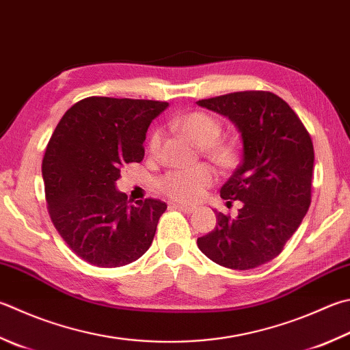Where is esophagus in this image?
<instances>
[{
  "mask_svg": "<svg viewBox=\"0 0 350 350\" xmlns=\"http://www.w3.org/2000/svg\"><path fill=\"white\" fill-rule=\"evenodd\" d=\"M170 207H174L176 210H180L183 213H193L195 207L193 206H186V204H170Z\"/></svg>",
  "mask_w": 350,
  "mask_h": 350,
  "instance_id": "1",
  "label": "esophagus"
}]
</instances>
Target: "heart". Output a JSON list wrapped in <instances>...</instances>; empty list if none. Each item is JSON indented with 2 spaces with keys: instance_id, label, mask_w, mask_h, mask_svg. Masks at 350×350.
Segmentation results:
<instances>
[{
  "instance_id": "b5f03b06",
  "label": "heart",
  "mask_w": 350,
  "mask_h": 350,
  "mask_svg": "<svg viewBox=\"0 0 350 350\" xmlns=\"http://www.w3.org/2000/svg\"><path fill=\"white\" fill-rule=\"evenodd\" d=\"M175 126L200 146H204V152L219 166L228 167L236 161L237 150L233 144L217 142L221 135V124L213 116L202 111H195L175 120ZM160 142L161 135L155 131L148 143L149 152L155 154L160 148ZM215 181L216 174L212 167L207 164H195V166L169 170L166 175L161 176L158 186L170 200L178 202H195Z\"/></svg>"
}]
</instances>
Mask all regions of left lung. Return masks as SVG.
<instances>
[{
	"instance_id": "obj_1",
	"label": "left lung",
	"mask_w": 350,
	"mask_h": 350,
	"mask_svg": "<svg viewBox=\"0 0 350 350\" xmlns=\"http://www.w3.org/2000/svg\"><path fill=\"white\" fill-rule=\"evenodd\" d=\"M228 117L241 131L242 163L221 189L236 217L217 213L216 227L198 237L208 259L252 269L278 257L311 206L314 144L293 108L271 91H237L196 102Z\"/></svg>"
}]
</instances>
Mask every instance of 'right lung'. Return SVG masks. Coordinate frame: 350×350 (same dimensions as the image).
Listing matches in <instances>:
<instances>
[{
	"label": "right lung",
	"instance_id": "1",
	"mask_svg": "<svg viewBox=\"0 0 350 350\" xmlns=\"http://www.w3.org/2000/svg\"><path fill=\"white\" fill-rule=\"evenodd\" d=\"M167 102L87 97L64 114L42 158L45 200L51 222L67 245L100 268L123 267L148 252L166 202L135 204L116 181L144 157L150 122Z\"/></svg>",
	"mask_w": 350,
	"mask_h": 350
}]
</instances>
